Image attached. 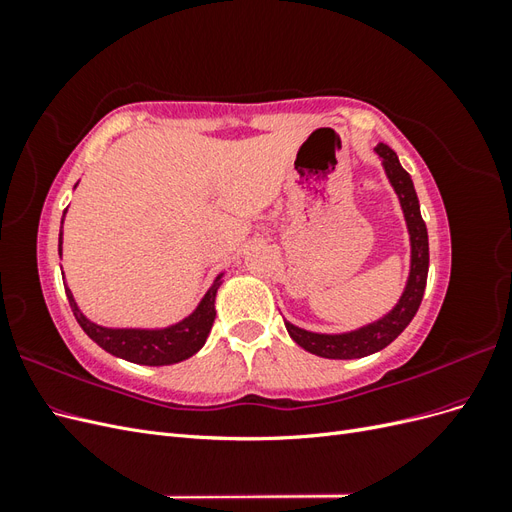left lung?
<instances>
[{
    "mask_svg": "<svg viewBox=\"0 0 512 512\" xmlns=\"http://www.w3.org/2000/svg\"><path fill=\"white\" fill-rule=\"evenodd\" d=\"M378 158L382 160L384 173L389 177L393 190L399 198L401 211H404L408 235H410V273L404 292L389 314L365 324L361 329L348 333H314L294 327L292 322L284 320L288 335L307 352H312L322 359H361V356L374 354L389 346L399 333L404 331L418 312V305L423 301L429 271V239L427 226L421 218V205L414 190L410 175L399 164L397 153L380 143L376 149Z\"/></svg>",
    "mask_w": 512,
    "mask_h": 512,
    "instance_id": "1",
    "label": "left lung"
}]
</instances>
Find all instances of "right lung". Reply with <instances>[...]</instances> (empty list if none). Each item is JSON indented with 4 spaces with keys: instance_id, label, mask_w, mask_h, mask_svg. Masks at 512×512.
<instances>
[{
    "instance_id": "right-lung-1",
    "label": "right lung",
    "mask_w": 512,
    "mask_h": 512,
    "mask_svg": "<svg viewBox=\"0 0 512 512\" xmlns=\"http://www.w3.org/2000/svg\"><path fill=\"white\" fill-rule=\"evenodd\" d=\"M66 211H64V218H66ZM61 226H64V220H61ZM61 235H64V232L59 230V256H61ZM222 275L224 273L215 277L211 288L207 290L205 297L200 299V303L196 305V309L190 316H185L183 320L170 324V327H164V329L102 327V324L91 322L81 312L79 305H76L72 297V290L68 288L66 282L64 286H66V297L70 301L76 322L81 324V329L94 339L102 350L136 365L160 367V365H173V363L190 359L192 354H196L205 346L215 320V294H218V288L222 286Z\"/></svg>"
}]
</instances>
